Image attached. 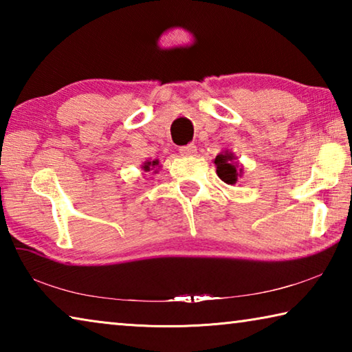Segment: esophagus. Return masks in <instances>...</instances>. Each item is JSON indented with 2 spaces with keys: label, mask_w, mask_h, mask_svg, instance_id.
Returning a JSON list of instances; mask_svg holds the SVG:
<instances>
[{
  "label": "esophagus",
  "mask_w": 352,
  "mask_h": 352,
  "mask_svg": "<svg viewBox=\"0 0 352 352\" xmlns=\"http://www.w3.org/2000/svg\"><path fill=\"white\" fill-rule=\"evenodd\" d=\"M180 153L183 157H194L195 153H197V147L194 144H188V146H183L180 147Z\"/></svg>",
  "instance_id": "esophagus-1"
}]
</instances>
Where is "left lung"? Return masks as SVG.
I'll use <instances>...</instances> for the list:
<instances>
[{
	"label": "left lung",
	"instance_id": "left-lung-1",
	"mask_svg": "<svg viewBox=\"0 0 352 352\" xmlns=\"http://www.w3.org/2000/svg\"><path fill=\"white\" fill-rule=\"evenodd\" d=\"M214 164H216L219 178L226 184H236L243 174L239 163L236 162V157L230 151L220 152L214 160Z\"/></svg>",
	"mask_w": 352,
	"mask_h": 352
}]
</instances>
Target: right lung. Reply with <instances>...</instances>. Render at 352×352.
<instances>
[{
  "instance_id": "obj_1",
  "label": "right lung",
  "mask_w": 352,
  "mask_h": 352,
  "mask_svg": "<svg viewBox=\"0 0 352 352\" xmlns=\"http://www.w3.org/2000/svg\"><path fill=\"white\" fill-rule=\"evenodd\" d=\"M157 166H158V160H153V162H146L144 164H142V169L148 172V170H152L153 168H157Z\"/></svg>"
}]
</instances>
